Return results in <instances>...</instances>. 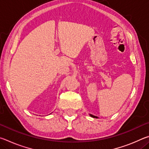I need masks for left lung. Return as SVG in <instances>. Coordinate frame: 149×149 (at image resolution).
Instances as JSON below:
<instances>
[{
    "mask_svg": "<svg viewBox=\"0 0 149 149\" xmlns=\"http://www.w3.org/2000/svg\"><path fill=\"white\" fill-rule=\"evenodd\" d=\"M90 116H91V117H93V118H97V116H93V115H91V114Z\"/></svg>",
    "mask_w": 149,
    "mask_h": 149,
    "instance_id": "8db88e82",
    "label": "left lung"
}]
</instances>
